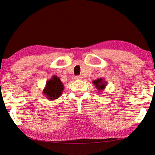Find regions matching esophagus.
Masks as SVG:
<instances>
[{"label": "esophagus", "instance_id": "obj_1", "mask_svg": "<svg viewBox=\"0 0 155 155\" xmlns=\"http://www.w3.org/2000/svg\"><path fill=\"white\" fill-rule=\"evenodd\" d=\"M74 79L75 80H80L82 79V76H80V75H77L74 78Z\"/></svg>", "mask_w": 155, "mask_h": 155}]
</instances>
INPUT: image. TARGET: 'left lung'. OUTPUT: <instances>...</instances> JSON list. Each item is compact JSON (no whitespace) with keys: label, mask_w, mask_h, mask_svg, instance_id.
Here are the masks:
<instances>
[{"label":"left lung","mask_w":155,"mask_h":155,"mask_svg":"<svg viewBox=\"0 0 155 155\" xmlns=\"http://www.w3.org/2000/svg\"><path fill=\"white\" fill-rule=\"evenodd\" d=\"M93 84L100 93L104 90L107 84V82L105 80L104 78H98L97 80H93Z\"/></svg>","instance_id":"1"}]
</instances>
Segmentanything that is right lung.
Here are the masks:
<instances>
[{
	"mask_svg": "<svg viewBox=\"0 0 155 155\" xmlns=\"http://www.w3.org/2000/svg\"><path fill=\"white\" fill-rule=\"evenodd\" d=\"M63 90L64 86L61 79L56 75H53L51 79L46 82L43 94L48 99L51 101L59 98L62 95Z\"/></svg>",
	"mask_w": 155,
	"mask_h": 155,
	"instance_id": "add662e5",
	"label": "right lung"
}]
</instances>
